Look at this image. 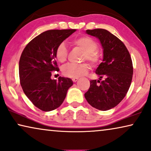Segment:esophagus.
Returning <instances> with one entry per match:
<instances>
[{
	"mask_svg": "<svg viewBox=\"0 0 151 151\" xmlns=\"http://www.w3.org/2000/svg\"><path fill=\"white\" fill-rule=\"evenodd\" d=\"M78 79V77H75V78H72V80H73V82H76V81H77Z\"/></svg>",
	"mask_w": 151,
	"mask_h": 151,
	"instance_id": "34e87169",
	"label": "esophagus"
}]
</instances>
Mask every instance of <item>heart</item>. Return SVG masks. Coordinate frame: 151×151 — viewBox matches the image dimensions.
Masks as SVG:
<instances>
[{
	"mask_svg": "<svg viewBox=\"0 0 151 151\" xmlns=\"http://www.w3.org/2000/svg\"><path fill=\"white\" fill-rule=\"evenodd\" d=\"M73 46L81 49L83 51L82 61L88 60L93 66H96L101 61V55L98 50L97 43L92 38L88 36H81L75 38L72 41ZM55 57L59 62L63 63L67 60L68 50L63 42L59 44L55 52ZM90 70V65L87 63H68L62 68V73L68 77H79L86 75Z\"/></svg>",
	"mask_w": 151,
	"mask_h": 151,
	"instance_id": "obj_1",
	"label": "heart"
}]
</instances>
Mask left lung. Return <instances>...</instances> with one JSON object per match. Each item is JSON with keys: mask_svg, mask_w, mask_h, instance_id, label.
<instances>
[{"mask_svg": "<svg viewBox=\"0 0 151 151\" xmlns=\"http://www.w3.org/2000/svg\"><path fill=\"white\" fill-rule=\"evenodd\" d=\"M86 33L99 39L103 60L96 70L99 80L90 81L85 98L93 107L107 111L118 105L126 96L133 77L132 60L124 43L109 31L96 29ZM102 78L104 80L100 82Z\"/></svg>", "mask_w": 151, "mask_h": 151, "instance_id": "8db88e82", "label": "left lung"}]
</instances>
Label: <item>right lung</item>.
Instances as JSON below:
<instances>
[{
  "label": "right lung",
  "mask_w": 151,
  "mask_h": 151,
  "mask_svg": "<svg viewBox=\"0 0 151 151\" xmlns=\"http://www.w3.org/2000/svg\"><path fill=\"white\" fill-rule=\"evenodd\" d=\"M76 29L48 30L29 42L19 61V76L23 92L34 105L44 111L58 108L67 91L73 85L70 78H50L52 71L59 70L55 60V49Z\"/></svg>",
  "instance_id": "add662e5"
}]
</instances>
